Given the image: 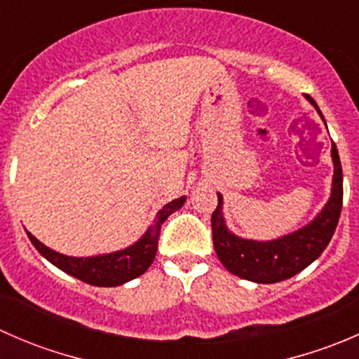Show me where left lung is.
<instances>
[{"label": "left lung", "instance_id": "1", "mask_svg": "<svg viewBox=\"0 0 359 359\" xmlns=\"http://www.w3.org/2000/svg\"><path fill=\"white\" fill-rule=\"evenodd\" d=\"M307 99L321 114L316 102L311 97ZM332 158H334L335 166L334 187H332V196L323 212L309 226L280 240L259 243V241L241 240L229 233L224 224L222 198L217 194L219 203L212 213L213 247H215L219 260L229 273L243 280L255 281V283H278V281L295 276L323 253L339 224L344 198L342 166H340L335 142H332Z\"/></svg>", "mask_w": 359, "mask_h": 359}]
</instances>
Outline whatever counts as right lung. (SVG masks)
Segmentation results:
<instances>
[{
	"instance_id": "obj_1",
	"label": "right lung",
	"mask_w": 359,
	"mask_h": 359,
	"mask_svg": "<svg viewBox=\"0 0 359 359\" xmlns=\"http://www.w3.org/2000/svg\"><path fill=\"white\" fill-rule=\"evenodd\" d=\"M186 198H177V200L166 203L158 212L156 220L153 226L147 229V233L137 241L135 245L128 247L121 252L109 253V255L99 257H86V259H78V257H67L62 253H57L43 243H39L31 233H27L29 240L34 245L36 250L45 257L46 260L62 269L64 273L85 281V283L93 285V287H118V285L126 283L133 278L140 276L147 271V267L153 264L156 257L159 233L161 226L175 210L184 205Z\"/></svg>"
}]
</instances>
